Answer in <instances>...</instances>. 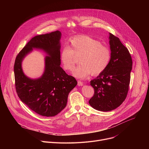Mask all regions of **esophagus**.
Wrapping results in <instances>:
<instances>
[{"label":"esophagus","mask_w":149,"mask_h":149,"mask_svg":"<svg viewBox=\"0 0 149 149\" xmlns=\"http://www.w3.org/2000/svg\"><path fill=\"white\" fill-rule=\"evenodd\" d=\"M83 82H81V81H78V86H83Z\"/></svg>","instance_id":"esophagus-1"}]
</instances>
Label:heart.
I'll list each match as a JSON object with an SVG mask.
<instances>
[{
    "label": "heart",
    "instance_id": "heart-1",
    "mask_svg": "<svg viewBox=\"0 0 149 149\" xmlns=\"http://www.w3.org/2000/svg\"><path fill=\"white\" fill-rule=\"evenodd\" d=\"M79 64L73 75L77 78H84L91 73L97 75L107 67L111 59L109 49L101 42L89 36L81 35L70 41L68 47L63 48L60 52V61L63 68L72 71L79 57Z\"/></svg>",
    "mask_w": 149,
    "mask_h": 149
}]
</instances>
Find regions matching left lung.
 <instances>
[{
  "mask_svg": "<svg viewBox=\"0 0 149 149\" xmlns=\"http://www.w3.org/2000/svg\"><path fill=\"white\" fill-rule=\"evenodd\" d=\"M111 59L106 69L90 81L94 89L89 104L94 109L109 111L116 109L126 98L129 91L132 59L119 38L110 33Z\"/></svg>",
  "mask_w": 149,
  "mask_h": 149,
  "instance_id": "8db88e82",
  "label": "left lung"
}]
</instances>
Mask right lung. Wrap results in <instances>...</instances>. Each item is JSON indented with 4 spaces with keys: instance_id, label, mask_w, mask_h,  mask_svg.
Here are the masks:
<instances>
[{
    "instance_id": "add662e5",
    "label": "right lung",
    "mask_w": 149,
    "mask_h": 149,
    "mask_svg": "<svg viewBox=\"0 0 149 149\" xmlns=\"http://www.w3.org/2000/svg\"><path fill=\"white\" fill-rule=\"evenodd\" d=\"M61 36L59 31L34 36L19 52L15 62V88L19 98L42 116L53 117L59 113L66 107L68 94L77 84L75 78L60 67ZM33 48L44 50L49 55L46 57L45 73L36 80L27 77L21 67L23 58Z\"/></svg>"
}]
</instances>
